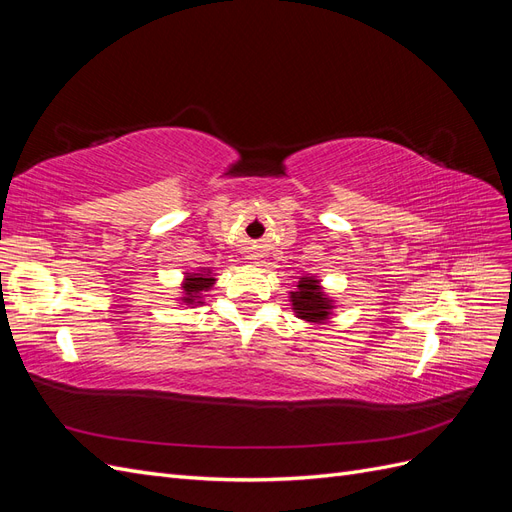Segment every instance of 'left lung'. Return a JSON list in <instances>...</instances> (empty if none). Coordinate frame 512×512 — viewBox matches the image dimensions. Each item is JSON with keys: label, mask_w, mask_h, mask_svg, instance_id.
<instances>
[{"label": "left lung", "mask_w": 512, "mask_h": 512, "mask_svg": "<svg viewBox=\"0 0 512 512\" xmlns=\"http://www.w3.org/2000/svg\"><path fill=\"white\" fill-rule=\"evenodd\" d=\"M288 299L294 316L312 324L329 322L337 307L331 294L324 292L320 277L312 273H303L299 277L297 288L290 290Z\"/></svg>", "instance_id": "obj_1"}]
</instances>
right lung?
<instances>
[{
	"label": "right lung",
	"mask_w": 512,
	"mask_h": 512,
	"mask_svg": "<svg viewBox=\"0 0 512 512\" xmlns=\"http://www.w3.org/2000/svg\"><path fill=\"white\" fill-rule=\"evenodd\" d=\"M215 273L209 267H198L194 271H185L181 280V294H179V305L183 307H198L203 305V292H209L213 288Z\"/></svg>",
	"instance_id": "add662e5"
}]
</instances>
